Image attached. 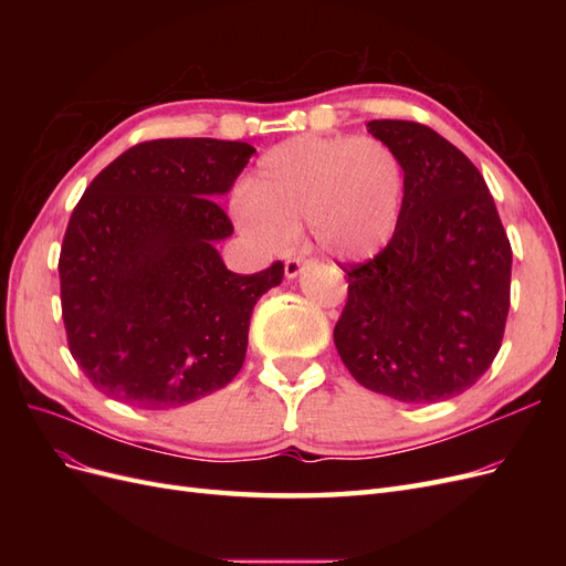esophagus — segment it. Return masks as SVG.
<instances>
[{
    "label": "esophagus",
    "mask_w": 566,
    "mask_h": 566,
    "mask_svg": "<svg viewBox=\"0 0 566 566\" xmlns=\"http://www.w3.org/2000/svg\"><path fill=\"white\" fill-rule=\"evenodd\" d=\"M306 264H310V262L302 260V256H293V260L285 262V276L287 279H297Z\"/></svg>",
    "instance_id": "obj_1"
}]
</instances>
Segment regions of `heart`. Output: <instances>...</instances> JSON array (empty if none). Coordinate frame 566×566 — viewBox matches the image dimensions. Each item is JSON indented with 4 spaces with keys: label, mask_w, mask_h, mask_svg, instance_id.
Here are the masks:
<instances>
[{
    "label": "heart",
    "mask_w": 566,
    "mask_h": 566,
    "mask_svg": "<svg viewBox=\"0 0 566 566\" xmlns=\"http://www.w3.org/2000/svg\"><path fill=\"white\" fill-rule=\"evenodd\" d=\"M403 193V163L387 142L302 134L256 160L233 219L269 252L293 245L306 221L323 252L361 260L397 231Z\"/></svg>",
    "instance_id": "1"
}]
</instances>
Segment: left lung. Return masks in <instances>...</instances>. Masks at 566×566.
<instances>
[{
    "label": "left lung",
    "instance_id": "left-lung-1",
    "mask_svg": "<svg viewBox=\"0 0 566 566\" xmlns=\"http://www.w3.org/2000/svg\"><path fill=\"white\" fill-rule=\"evenodd\" d=\"M399 153L406 193L387 248L342 266L347 304L335 347L358 385L406 403L470 389L501 349L512 250L482 172L434 129L370 119Z\"/></svg>",
    "mask_w": 566,
    "mask_h": 566
}]
</instances>
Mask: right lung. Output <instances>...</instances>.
<instances>
[{"mask_svg": "<svg viewBox=\"0 0 566 566\" xmlns=\"http://www.w3.org/2000/svg\"><path fill=\"white\" fill-rule=\"evenodd\" d=\"M243 142L136 144L90 186L67 221L59 276L67 347L90 382L134 408L167 410L227 387L243 368L250 316L283 264L241 276L217 243Z\"/></svg>", "mask_w": 566, "mask_h": 566, "instance_id": "obj_1", "label": "right lung"}]
</instances>
